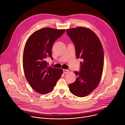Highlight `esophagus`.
Here are the masks:
<instances>
[{
	"label": "esophagus",
	"instance_id": "34e87169",
	"mask_svg": "<svg viewBox=\"0 0 125 125\" xmlns=\"http://www.w3.org/2000/svg\"><path fill=\"white\" fill-rule=\"evenodd\" d=\"M63 73L65 74H67L69 72V70H67V69H63Z\"/></svg>",
	"mask_w": 125,
	"mask_h": 125
}]
</instances>
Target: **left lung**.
Instances as JSON below:
<instances>
[{
    "instance_id": "1",
    "label": "left lung",
    "mask_w": 125,
    "mask_h": 125,
    "mask_svg": "<svg viewBox=\"0 0 125 125\" xmlns=\"http://www.w3.org/2000/svg\"><path fill=\"white\" fill-rule=\"evenodd\" d=\"M67 34L73 42L77 58L80 62V72L75 71L77 78L69 84L74 95L84 97L90 94L98 86L104 66V51L97 35L90 29L80 27L67 29Z\"/></svg>"
}]
</instances>
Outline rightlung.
Masks as SVG:
<instances>
[{
	"label": "right lung",
	"mask_w": 125,
	"mask_h": 125,
	"mask_svg": "<svg viewBox=\"0 0 125 125\" xmlns=\"http://www.w3.org/2000/svg\"><path fill=\"white\" fill-rule=\"evenodd\" d=\"M65 31L50 28L41 29L34 32L26 43L23 57L25 75L33 90L38 93H50L61 77L62 69L48 67L46 60L48 57L53 60V44Z\"/></svg>",
	"instance_id": "1"
}]
</instances>
